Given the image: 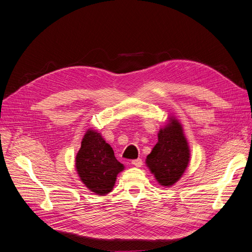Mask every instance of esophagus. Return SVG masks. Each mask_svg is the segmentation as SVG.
<instances>
[{
    "instance_id": "34e87169",
    "label": "esophagus",
    "mask_w": 252,
    "mask_h": 252,
    "mask_svg": "<svg viewBox=\"0 0 252 252\" xmlns=\"http://www.w3.org/2000/svg\"><path fill=\"white\" fill-rule=\"evenodd\" d=\"M131 164H132L133 166H136V167H141V166H142V164H143V161H142V158L132 159V161H131Z\"/></svg>"
}]
</instances>
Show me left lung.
Wrapping results in <instances>:
<instances>
[{
    "instance_id": "8db88e82",
    "label": "left lung",
    "mask_w": 252,
    "mask_h": 252,
    "mask_svg": "<svg viewBox=\"0 0 252 252\" xmlns=\"http://www.w3.org/2000/svg\"><path fill=\"white\" fill-rule=\"evenodd\" d=\"M189 147L181 124L170 119V123L158 132V141L147 156L146 164L162 186L178 182L187 168Z\"/></svg>"
}]
</instances>
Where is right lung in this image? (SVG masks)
<instances>
[{"mask_svg": "<svg viewBox=\"0 0 252 252\" xmlns=\"http://www.w3.org/2000/svg\"><path fill=\"white\" fill-rule=\"evenodd\" d=\"M75 168L86 187L98 195L110 192L119 172L124 169L110 145L100 133L88 130L75 158Z\"/></svg>", "mask_w": 252, "mask_h": 252, "instance_id": "add662e5", "label": "right lung"}]
</instances>
